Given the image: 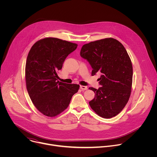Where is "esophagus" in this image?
<instances>
[{"label":"esophagus","mask_w":157,"mask_h":157,"mask_svg":"<svg viewBox=\"0 0 157 157\" xmlns=\"http://www.w3.org/2000/svg\"><path fill=\"white\" fill-rule=\"evenodd\" d=\"M80 89H81V90H87V86H80Z\"/></svg>","instance_id":"esophagus-1"}]
</instances>
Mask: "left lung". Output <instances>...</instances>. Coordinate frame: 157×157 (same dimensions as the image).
I'll return each instance as SVG.
<instances>
[{
  "label": "left lung",
  "mask_w": 157,
  "mask_h": 157,
  "mask_svg": "<svg viewBox=\"0 0 157 157\" xmlns=\"http://www.w3.org/2000/svg\"><path fill=\"white\" fill-rule=\"evenodd\" d=\"M80 55L91 66V75L101 73L98 89L89 104L99 116L109 119L119 113L127 104L131 93L133 68L130 58L118 40L104 38L85 44Z\"/></svg>",
  "instance_id": "8db88e82"
}]
</instances>
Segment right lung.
I'll return each instance as SVG.
<instances>
[{
	"label": "right lung",
	"mask_w": 157,
	"mask_h": 157,
	"mask_svg": "<svg viewBox=\"0 0 157 157\" xmlns=\"http://www.w3.org/2000/svg\"><path fill=\"white\" fill-rule=\"evenodd\" d=\"M76 43L56 38H45L31 48L26 61L25 80L29 96L36 108L48 117H55L68 107L79 85L58 81L57 72Z\"/></svg>",
	"instance_id": "obj_1"
}]
</instances>
